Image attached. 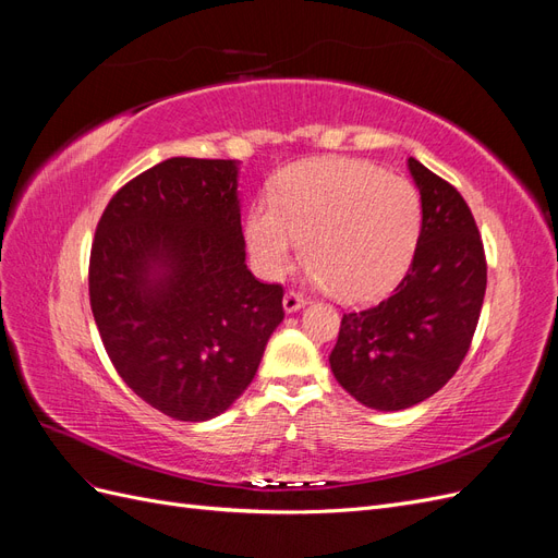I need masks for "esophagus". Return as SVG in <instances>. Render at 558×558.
I'll list each match as a JSON object with an SVG mask.
<instances>
[{"mask_svg": "<svg viewBox=\"0 0 558 558\" xmlns=\"http://www.w3.org/2000/svg\"><path fill=\"white\" fill-rule=\"evenodd\" d=\"M307 305V298L302 295V293H295V291H289L283 295V310H286V314H293V312H298V310H302Z\"/></svg>", "mask_w": 558, "mask_h": 558, "instance_id": "esophagus-1", "label": "esophagus"}]
</instances>
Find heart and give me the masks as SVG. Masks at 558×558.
Instances as JSON below:
<instances>
[{"label": "heart", "mask_w": 558, "mask_h": 558, "mask_svg": "<svg viewBox=\"0 0 558 558\" xmlns=\"http://www.w3.org/2000/svg\"><path fill=\"white\" fill-rule=\"evenodd\" d=\"M421 230L414 185L349 158L286 167L272 199L246 214V246L265 279H279L305 248L314 275L344 302H369L408 272Z\"/></svg>", "instance_id": "heart-1"}]
</instances>
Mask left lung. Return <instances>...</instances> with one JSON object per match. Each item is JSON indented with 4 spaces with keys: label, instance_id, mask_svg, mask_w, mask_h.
<instances>
[{
    "label": "left lung",
    "instance_id": "1",
    "mask_svg": "<svg viewBox=\"0 0 558 558\" xmlns=\"http://www.w3.org/2000/svg\"><path fill=\"white\" fill-rule=\"evenodd\" d=\"M421 195V232L408 275L379 305L342 316L330 369L379 412L408 410L456 375L475 335L486 258L475 218L451 183L408 160Z\"/></svg>",
    "mask_w": 558,
    "mask_h": 558
}]
</instances>
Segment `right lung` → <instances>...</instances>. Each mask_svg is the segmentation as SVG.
Segmentation results:
<instances>
[{"label": "right lung", "instance_id": "add662e5", "mask_svg": "<svg viewBox=\"0 0 558 558\" xmlns=\"http://www.w3.org/2000/svg\"><path fill=\"white\" fill-rule=\"evenodd\" d=\"M240 160L170 158L125 183L97 223L90 307L116 373L177 421L223 414L283 320L248 272Z\"/></svg>", "mask_w": 558, "mask_h": 558}]
</instances>
